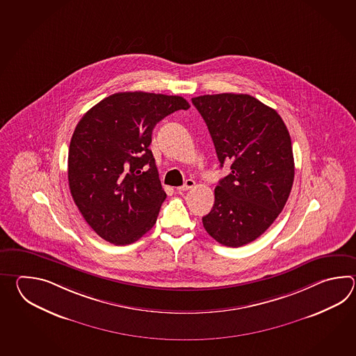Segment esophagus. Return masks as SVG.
<instances>
[{
  "instance_id": "1",
  "label": "esophagus",
  "mask_w": 356,
  "mask_h": 356,
  "mask_svg": "<svg viewBox=\"0 0 356 356\" xmlns=\"http://www.w3.org/2000/svg\"><path fill=\"white\" fill-rule=\"evenodd\" d=\"M195 184H196V183H195L193 179H187L183 186H181V187H177V191H178V192H181V191H187V189L195 187Z\"/></svg>"
}]
</instances>
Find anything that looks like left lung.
<instances>
[{"instance_id":"8db88e82","label":"left lung","mask_w":356,"mask_h":356,"mask_svg":"<svg viewBox=\"0 0 356 356\" xmlns=\"http://www.w3.org/2000/svg\"><path fill=\"white\" fill-rule=\"evenodd\" d=\"M192 103L207 124L220 167L232 163L204 227L220 244L242 247L264 234L288 201L291 138L279 113L248 94L201 95Z\"/></svg>"}]
</instances>
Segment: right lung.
I'll list each match as a JSON object with an SVG mask.
<instances>
[{"label": "right lung", "instance_id": "obj_1", "mask_svg": "<svg viewBox=\"0 0 356 356\" xmlns=\"http://www.w3.org/2000/svg\"><path fill=\"white\" fill-rule=\"evenodd\" d=\"M188 108L178 95L124 91L99 102L77 123L68 186L83 219L106 242H136L156 222L167 193L149 149L152 129Z\"/></svg>", "mask_w": 356, "mask_h": 356}]
</instances>
